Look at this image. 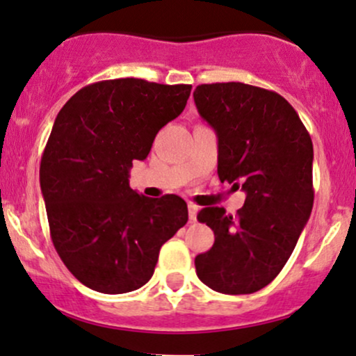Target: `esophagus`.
Masks as SVG:
<instances>
[{
  "instance_id": "34e87169",
  "label": "esophagus",
  "mask_w": 356,
  "mask_h": 356,
  "mask_svg": "<svg viewBox=\"0 0 356 356\" xmlns=\"http://www.w3.org/2000/svg\"><path fill=\"white\" fill-rule=\"evenodd\" d=\"M197 213H198V205H195V203H188V217L191 222L197 220Z\"/></svg>"
}]
</instances>
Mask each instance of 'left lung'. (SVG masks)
<instances>
[{"label": "left lung", "mask_w": 356, "mask_h": 356, "mask_svg": "<svg viewBox=\"0 0 356 356\" xmlns=\"http://www.w3.org/2000/svg\"><path fill=\"white\" fill-rule=\"evenodd\" d=\"M193 97L217 133L218 178L247 193L235 217L222 207L198 211L215 242L195 257L197 275L217 293H255L286 266L313 210V141L294 107L274 90L202 83Z\"/></svg>", "instance_id": "obj_1"}]
</instances>
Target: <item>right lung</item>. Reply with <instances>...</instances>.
Masks as SVG:
<instances>
[{"instance_id": "obj_1", "label": "right lung", "mask_w": 356, "mask_h": 356, "mask_svg": "<svg viewBox=\"0 0 356 356\" xmlns=\"http://www.w3.org/2000/svg\"><path fill=\"white\" fill-rule=\"evenodd\" d=\"M191 86L114 79L82 87L60 109L40 163L50 237L83 286L139 289L159 249L188 220L178 195L147 198L129 186L158 131L185 109Z\"/></svg>"}]
</instances>
